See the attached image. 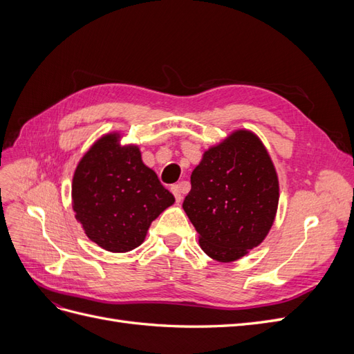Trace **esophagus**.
I'll return each instance as SVG.
<instances>
[{
    "mask_svg": "<svg viewBox=\"0 0 354 354\" xmlns=\"http://www.w3.org/2000/svg\"><path fill=\"white\" fill-rule=\"evenodd\" d=\"M187 185L185 183V181H181V183H178V185H173L171 186V192H173V195L176 196V201L177 202H180L181 199H183V195H181V192H183V189L186 187Z\"/></svg>",
    "mask_w": 354,
    "mask_h": 354,
    "instance_id": "34e87169",
    "label": "esophagus"
}]
</instances>
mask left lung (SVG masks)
<instances>
[{
	"instance_id": "obj_1",
	"label": "left lung",
	"mask_w": 354,
	"mask_h": 354,
	"mask_svg": "<svg viewBox=\"0 0 354 354\" xmlns=\"http://www.w3.org/2000/svg\"><path fill=\"white\" fill-rule=\"evenodd\" d=\"M183 209L211 259L230 263L259 246L279 203V181L264 145L238 130L203 153Z\"/></svg>"
}]
</instances>
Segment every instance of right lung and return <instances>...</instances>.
<instances>
[{
  "mask_svg": "<svg viewBox=\"0 0 354 354\" xmlns=\"http://www.w3.org/2000/svg\"><path fill=\"white\" fill-rule=\"evenodd\" d=\"M121 136L100 137L82 156L72 180L75 218L85 234L111 252L137 248L152 221L174 203L136 145L121 146Z\"/></svg>",
  "mask_w": 354,
  "mask_h": 354,
  "instance_id": "obj_1",
  "label": "right lung"
}]
</instances>
